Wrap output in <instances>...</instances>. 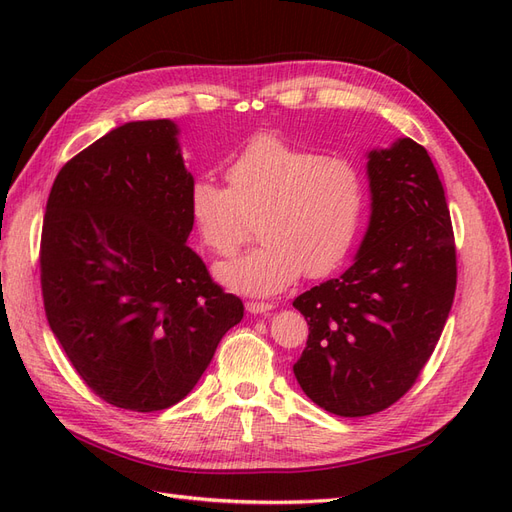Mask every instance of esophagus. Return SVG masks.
Listing matches in <instances>:
<instances>
[{
    "label": "esophagus",
    "mask_w": 512,
    "mask_h": 512,
    "mask_svg": "<svg viewBox=\"0 0 512 512\" xmlns=\"http://www.w3.org/2000/svg\"><path fill=\"white\" fill-rule=\"evenodd\" d=\"M245 309L250 314H269L271 309H273V305L271 303H262V301H247Z\"/></svg>",
    "instance_id": "34e87169"
}]
</instances>
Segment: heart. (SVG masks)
<instances>
[{
  "instance_id": "b5f03b06",
  "label": "heart",
  "mask_w": 512,
  "mask_h": 512,
  "mask_svg": "<svg viewBox=\"0 0 512 512\" xmlns=\"http://www.w3.org/2000/svg\"><path fill=\"white\" fill-rule=\"evenodd\" d=\"M226 185L196 177L188 211L203 243L230 254L245 232L243 213L254 215L260 243L215 267L230 290L267 297L305 271L322 277L348 256L363 222L367 190L352 160L320 156L275 134H258L226 168Z\"/></svg>"
}]
</instances>
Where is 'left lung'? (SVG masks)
<instances>
[{"label":"left lung","mask_w":512,"mask_h":512,"mask_svg":"<svg viewBox=\"0 0 512 512\" xmlns=\"http://www.w3.org/2000/svg\"><path fill=\"white\" fill-rule=\"evenodd\" d=\"M367 179L371 213L352 267L292 301L309 324L294 378L314 404L348 418L408 393L457 286L451 215L427 149L412 138L371 149Z\"/></svg>","instance_id":"1"}]
</instances>
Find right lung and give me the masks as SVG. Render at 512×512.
<instances>
[{"instance_id": "1", "label": "right lung", "mask_w": 512, "mask_h": 512, "mask_svg": "<svg viewBox=\"0 0 512 512\" xmlns=\"http://www.w3.org/2000/svg\"><path fill=\"white\" fill-rule=\"evenodd\" d=\"M192 181L175 121H130L61 168L46 203V318L89 389L123 410L175 406L243 318L185 245Z\"/></svg>"}]
</instances>
